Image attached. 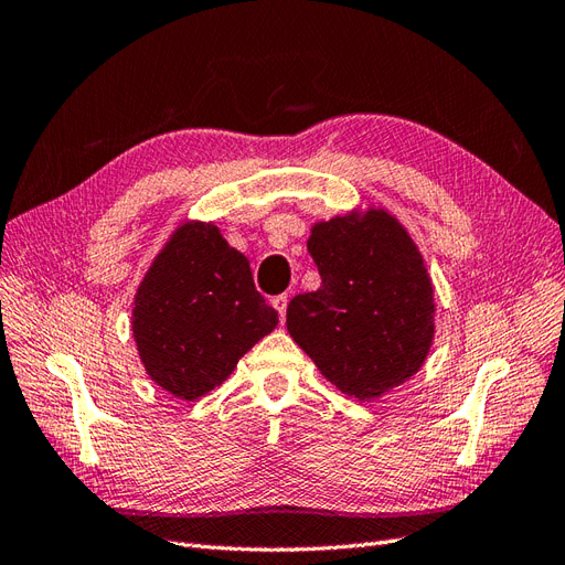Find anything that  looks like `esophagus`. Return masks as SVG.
Listing matches in <instances>:
<instances>
[{
	"instance_id": "1",
	"label": "esophagus",
	"mask_w": 565,
	"mask_h": 565,
	"mask_svg": "<svg viewBox=\"0 0 565 565\" xmlns=\"http://www.w3.org/2000/svg\"><path fill=\"white\" fill-rule=\"evenodd\" d=\"M286 305H288V294H281V296H277V298H271V308L279 312L281 321H284V317H286Z\"/></svg>"
}]
</instances>
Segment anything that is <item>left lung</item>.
I'll use <instances>...</instances> for the list:
<instances>
[{
	"mask_svg": "<svg viewBox=\"0 0 565 565\" xmlns=\"http://www.w3.org/2000/svg\"><path fill=\"white\" fill-rule=\"evenodd\" d=\"M321 286L286 310V329L327 381L374 402L424 366L435 338V288L416 241L391 211L352 207L312 224Z\"/></svg>",
	"mask_w": 565,
	"mask_h": 565,
	"instance_id": "left-lung-1",
	"label": "left lung"
}]
</instances>
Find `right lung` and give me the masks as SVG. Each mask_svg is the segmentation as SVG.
Here are the masks:
<instances>
[{
	"label": "right lung",
	"instance_id": "add662e5",
	"mask_svg": "<svg viewBox=\"0 0 565 565\" xmlns=\"http://www.w3.org/2000/svg\"><path fill=\"white\" fill-rule=\"evenodd\" d=\"M279 315L255 291L250 263L215 222L184 220L135 294L132 335L143 372L193 402L230 379Z\"/></svg>",
	"mask_w": 565,
	"mask_h": 565
}]
</instances>
